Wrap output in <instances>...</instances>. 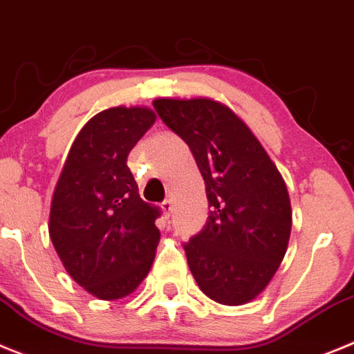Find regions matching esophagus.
<instances>
[{"instance_id":"obj_1","label":"esophagus","mask_w":354,"mask_h":354,"mask_svg":"<svg viewBox=\"0 0 354 354\" xmlns=\"http://www.w3.org/2000/svg\"><path fill=\"white\" fill-rule=\"evenodd\" d=\"M160 208H162V212H164L165 216H169L171 213H173V201L165 199L164 203L160 205Z\"/></svg>"}]
</instances>
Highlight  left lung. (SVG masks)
<instances>
[{
    "label": "left lung",
    "instance_id": "1",
    "mask_svg": "<svg viewBox=\"0 0 354 354\" xmlns=\"http://www.w3.org/2000/svg\"><path fill=\"white\" fill-rule=\"evenodd\" d=\"M155 111L192 151L206 185L205 229L185 243L201 291L222 305L252 301L288 250L284 178L236 114L213 98H157Z\"/></svg>",
    "mask_w": 354,
    "mask_h": 354
}]
</instances>
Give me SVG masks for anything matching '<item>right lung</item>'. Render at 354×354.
I'll return each mask as SVG.
<instances>
[{"label": "right lung", "instance_id": "add662e5", "mask_svg": "<svg viewBox=\"0 0 354 354\" xmlns=\"http://www.w3.org/2000/svg\"><path fill=\"white\" fill-rule=\"evenodd\" d=\"M155 120L145 106L95 114L72 142L54 189L50 241L68 275L100 300L132 295L153 264L160 209L141 199L127 157Z\"/></svg>", "mask_w": 354, "mask_h": 354}]
</instances>
